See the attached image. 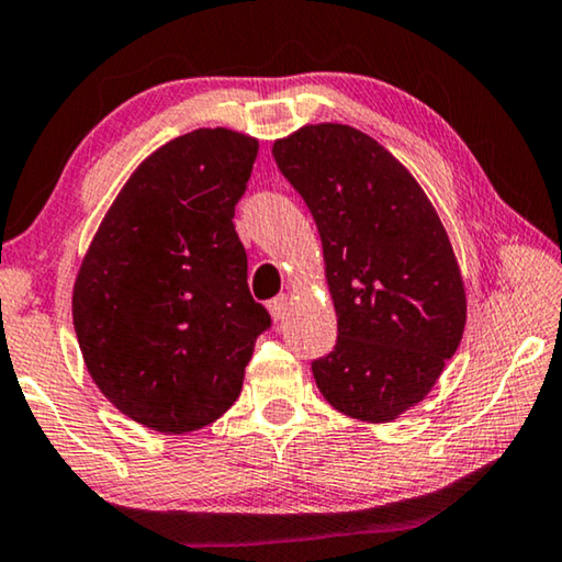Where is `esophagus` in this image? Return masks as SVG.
<instances>
[{
	"instance_id": "1",
	"label": "esophagus",
	"mask_w": 562,
	"mask_h": 562,
	"mask_svg": "<svg viewBox=\"0 0 562 562\" xmlns=\"http://www.w3.org/2000/svg\"><path fill=\"white\" fill-rule=\"evenodd\" d=\"M270 313L274 321H282L284 315H288V307H290V295H278L274 300H270Z\"/></svg>"
}]
</instances>
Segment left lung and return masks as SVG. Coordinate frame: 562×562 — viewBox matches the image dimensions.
Returning <instances> with one entry per match:
<instances>
[{
    "label": "left lung",
    "mask_w": 562,
    "mask_h": 562,
    "mask_svg": "<svg viewBox=\"0 0 562 562\" xmlns=\"http://www.w3.org/2000/svg\"><path fill=\"white\" fill-rule=\"evenodd\" d=\"M318 226L338 341L313 361L323 397L392 423L428 397L465 328V288L440 216L397 157L349 124L272 145Z\"/></svg>",
    "instance_id": "obj_1"
}]
</instances>
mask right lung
<instances>
[{
  "label": "right lung",
  "instance_id": "1",
  "mask_svg": "<svg viewBox=\"0 0 562 562\" xmlns=\"http://www.w3.org/2000/svg\"><path fill=\"white\" fill-rule=\"evenodd\" d=\"M259 142L216 126L155 149L106 211L74 284L93 384L165 436L218 420L241 392L270 313L247 284L234 205Z\"/></svg>",
  "mask_w": 562,
  "mask_h": 562
}]
</instances>
